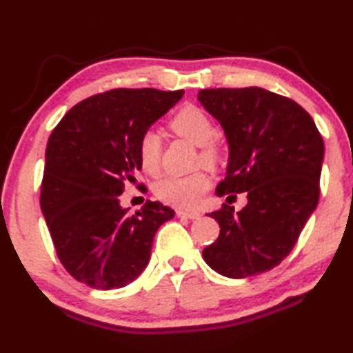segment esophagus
I'll use <instances>...</instances> for the list:
<instances>
[{
  "mask_svg": "<svg viewBox=\"0 0 353 353\" xmlns=\"http://www.w3.org/2000/svg\"><path fill=\"white\" fill-rule=\"evenodd\" d=\"M176 214L179 218H187V219H198L201 216L199 212H188V210H176Z\"/></svg>",
  "mask_w": 353,
  "mask_h": 353,
  "instance_id": "34e87169",
  "label": "esophagus"
}]
</instances>
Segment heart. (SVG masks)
<instances>
[{
	"instance_id": "b5f03b06",
	"label": "heart",
	"mask_w": 353,
	"mask_h": 353,
	"mask_svg": "<svg viewBox=\"0 0 353 353\" xmlns=\"http://www.w3.org/2000/svg\"><path fill=\"white\" fill-rule=\"evenodd\" d=\"M172 132L199 146V160L207 166H216L221 160V149L212 140L214 126L208 113L198 105L188 104L170 119ZM139 159L148 174H157L162 159V140L152 129L145 130L139 140ZM210 177L205 171H196L188 176H170L155 183L154 193L165 204L177 208H194L199 205L208 188Z\"/></svg>"
}]
</instances>
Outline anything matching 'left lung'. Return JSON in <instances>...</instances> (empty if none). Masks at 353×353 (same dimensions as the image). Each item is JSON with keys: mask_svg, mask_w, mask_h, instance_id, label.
I'll list each match as a JSON object with an SVG mask.
<instances>
[{"mask_svg": "<svg viewBox=\"0 0 353 353\" xmlns=\"http://www.w3.org/2000/svg\"><path fill=\"white\" fill-rule=\"evenodd\" d=\"M198 99L230 149L216 194H248L240 212L223 204L208 213L221 230L202 255L230 279L270 271L288 256L318 205L324 140L302 105L265 88H207Z\"/></svg>", "mask_w": 353, "mask_h": 353, "instance_id": "8db88e82", "label": "left lung"}]
</instances>
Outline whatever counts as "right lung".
<instances>
[{
    "mask_svg": "<svg viewBox=\"0 0 353 353\" xmlns=\"http://www.w3.org/2000/svg\"><path fill=\"white\" fill-rule=\"evenodd\" d=\"M182 94L113 88L77 103L50 135L40 207L59 260L77 282L123 288L145 271L155 232L174 210L148 201L130 213L119 194L141 170L140 135Z\"/></svg>",
    "mask_w": 353,
    "mask_h": 353,
    "instance_id": "right-lung-1",
    "label": "right lung"
}]
</instances>
